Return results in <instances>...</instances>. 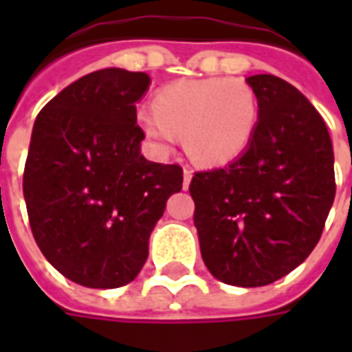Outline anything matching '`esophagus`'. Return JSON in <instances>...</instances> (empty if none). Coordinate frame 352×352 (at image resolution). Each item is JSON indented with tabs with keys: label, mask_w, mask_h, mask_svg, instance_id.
Masks as SVG:
<instances>
[{
	"label": "esophagus",
	"mask_w": 352,
	"mask_h": 352,
	"mask_svg": "<svg viewBox=\"0 0 352 352\" xmlns=\"http://www.w3.org/2000/svg\"><path fill=\"white\" fill-rule=\"evenodd\" d=\"M190 181H192V169L184 168V171H183V188L184 190L190 186Z\"/></svg>",
	"instance_id": "obj_1"
}]
</instances>
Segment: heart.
Wrapping results in <instances>:
<instances>
[{"label": "heart", "instance_id": "obj_1", "mask_svg": "<svg viewBox=\"0 0 352 352\" xmlns=\"http://www.w3.org/2000/svg\"><path fill=\"white\" fill-rule=\"evenodd\" d=\"M258 120V101L239 79L177 80L138 111V124L158 148L183 135L184 148L201 166H222L243 153Z\"/></svg>", "mask_w": 352, "mask_h": 352}]
</instances>
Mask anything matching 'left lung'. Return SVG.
Returning a JSON list of instances; mask_svg holds the SVG:
<instances>
[{"label": "left lung", "mask_w": 352, "mask_h": 352, "mask_svg": "<svg viewBox=\"0 0 352 352\" xmlns=\"http://www.w3.org/2000/svg\"><path fill=\"white\" fill-rule=\"evenodd\" d=\"M258 122L245 153L190 181L207 270L226 285L264 287L317 247L336 196L332 139L322 116L275 75H252Z\"/></svg>", "instance_id": "left-lung-1"}]
</instances>
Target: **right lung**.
Masks as SVG:
<instances>
[{"label": "right lung", "mask_w": 352, "mask_h": 352, "mask_svg": "<svg viewBox=\"0 0 352 352\" xmlns=\"http://www.w3.org/2000/svg\"><path fill=\"white\" fill-rule=\"evenodd\" d=\"M151 77L107 67L72 82L37 115L24 168L35 243L64 277L118 288L138 277L183 168L141 154L135 103Z\"/></svg>", "instance_id": "add662e5"}]
</instances>
